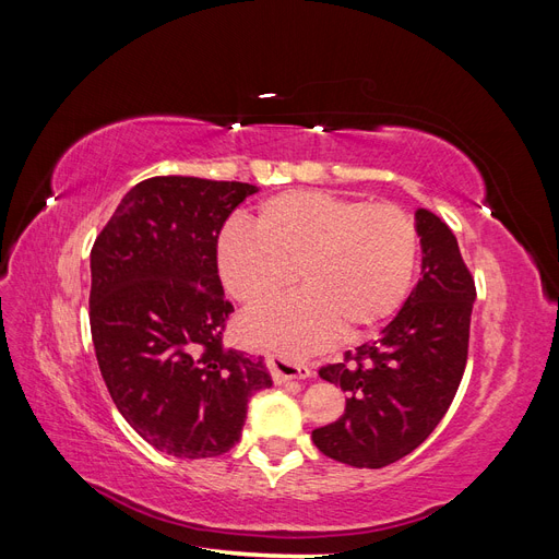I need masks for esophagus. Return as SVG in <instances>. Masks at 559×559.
I'll list each match as a JSON object with an SVG mask.
<instances>
[{
    "label": "esophagus",
    "instance_id": "obj_1",
    "mask_svg": "<svg viewBox=\"0 0 559 559\" xmlns=\"http://www.w3.org/2000/svg\"><path fill=\"white\" fill-rule=\"evenodd\" d=\"M265 364H267L270 376H273V380L277 384H282L286 380H306V378H310V368L306 364L286 359V357H282V354H267Z\"/></svg>",
    "mask_w": 559,
    "mask_h": 559
}]
</instances>
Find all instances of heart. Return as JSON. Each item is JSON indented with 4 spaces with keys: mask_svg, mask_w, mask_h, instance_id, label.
Returning <instances> with one entry per match:
<instances>
[{
    "mask_svg": "<svg viewBox=\"0 0 559 559\" xmlns=\"http://www.w3.org/2000/svg\"><path fill=\"white\" fill-rule=\"evenodd\" d=\"M228 292L263 308L292 289L306 292L247 317L253 341L302 354L345 331L378 329L408 296L417 226L394 202H361L329 191H284L267 198L257 230L230 222L216 245Z\"/></svg>",
    "mask_w": 559,
    "mask_h": 559,
    "instance_id": "obj_1",
    "label": "heart"
}]
</instances>
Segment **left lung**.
<instances>
[{"mask_svg":"<svg viewBox=\"0 0 559 559\" xmlns=\"http://www.w3.org/2000/svg\"><path fill=\"white\" fill-rule=\"evenodd\" d=\"M421 277L373 343L319 368L349 394L343 417L314 429V445L335 462L382 468L421 445L448 413L468 359L476 282L452 230L417 210Z\"/></svg>","mask_w":559,"mask_h":559,"instance_id":"obj_1","label":"left lung"}]
</instances>
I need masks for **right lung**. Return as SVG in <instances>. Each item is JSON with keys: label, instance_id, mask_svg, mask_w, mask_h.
Here are the masks:
<instances>
[{"label": "right lung", "instance_id": "add662e5", "mask_svg": "<svg viewBox=\"0 0 559 559\" xmlns=\"http://www.w3.org/2000/svg\"><path fill=\"white\" fill-rule=\"evenodd\" d=\"M257 186L151 177L91 251V333L118 413L156 450L205 460L240 441L263 359L222 347L233 312L216 265L226 218Z\"/></svg>", "mask_w": 559, "mask_h": 559}]
</instances>
